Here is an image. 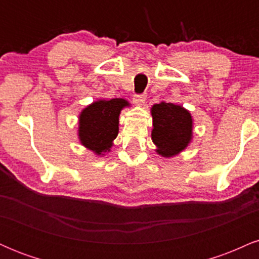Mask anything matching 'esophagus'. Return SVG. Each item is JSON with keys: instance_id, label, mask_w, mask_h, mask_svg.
I'll use <instances>...</instances> for the list:
<instances>
[{"instance_id": "34e87169", "label": "esophagus", "mask_w": 259, "mask_h": 259, "mask_svg": "<svg viewBox=\"0 0 259 259\" xmlns=\"http://www.w3.org/2000/svg\"><path fill=\"white\" fill-rule=\"evenodd\" d=\"M133 100L138 106H144L145 101H146V96H145V95H135Z\"/></svg>"}]
</instances>
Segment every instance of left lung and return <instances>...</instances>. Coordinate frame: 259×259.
<instances>
[{
	"instance_id": "8db88e82",
	"label": "left lung",
	"mask_w": 259,
	"mask_h": 259,
	"mask_svg": "<svg viewBox=\"0 0 259 259\" xmlns=\"http://www.w3.org/2000/svg\"><path fill=\"white\" fill-rule=\"evenodd\" d=\"M152 136L156 152L170 158L183 152L192 140L194 119L183 106L160 102L151 107Z\"/></svg>"
}]
</instances>
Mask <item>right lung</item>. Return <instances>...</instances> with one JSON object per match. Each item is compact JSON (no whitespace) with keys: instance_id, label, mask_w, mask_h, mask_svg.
Returning a JSON list of instances; mask_svg holds the SVG:
<instances>
[{"instance_id":"add662e5","label":"right lung","mask_w":259,"mask_h":259,"mask_svg":"<svg viewBox=\"0 0 259 259\" xmlns=\"http://www.w3.org/2000/svg\"><path fill=\"white\" fill-rule=\"evenodd\" d=\"M129 106L124 99H101L85 107L79 114L80 144L97 156H105L119 133L121 109Z\"/></svg>"}]
</instances>
